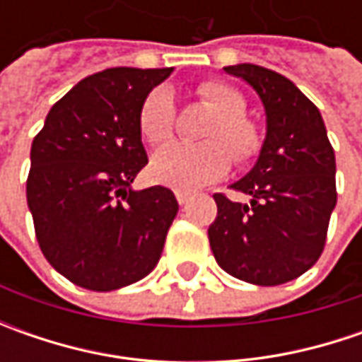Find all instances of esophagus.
I'll return each instance as SVG.
<instances>
[{
  "instance_id": "1",
  "label": "esophagus",
  "mask_w": 362,
  "mask_h": 362,
  "mask_svg": "<svg viewBox=\"0 0 362 362\" xmlns=\"http://www.w3.org/2000/svg\"><path fill=\"white\" fill-rule=\"evenodd\" d=\"M175 197H177V202H179V205H185V203L191 202V193H187V191H175Z\"/></svg>"
}]
</instances>
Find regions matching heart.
Wrapping results in <instances>:
<instances>
[{"instance_id": "1", "label": "heart", "mask_w": 362, "mask_h": 362, "mask_svg": "<svg viewBox=\"0 0 362 362\" xmlns=\"http://www.w3.org/2000/svg\"><path fill=\"white\" fill-rule=\"evenodd\" d=\"M197 96L214 110L203 127V143H171L153 155L151 177L167 187L193 191L221 179L230 171L231 155L238 165H250L259 157L266 134L259 122L245 115L247 103L238 88L221 80L199 84ZM173 92L157 86L148 92L139 112V129L151 145H160L175 131Z\"/></svg>"}]
</instances>
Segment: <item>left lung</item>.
<instances>
[{"label":"left lung","mask_w":362,"mask_h":362,"mask_svg":"<svg viewBox=\"0 0 362 362\" xmlns=\"http://www.w3.org/2000/svg\"><path fill=\"white\" fill-rule=\"evenodd\" d=\"M245 80L266 108V145L231 187L250 203L216 193L209 245L233 278L278 286L310 270L337 205V163L320 110L288 78L256 64L223 68Z\"/></svg>","instance_id":"obj_1"}]
</instances>
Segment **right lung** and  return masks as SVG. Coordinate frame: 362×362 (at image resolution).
<instances>
[{"label":"right lung","instance_id":"obj_1","mask_svg":"<svg viewBox=\"0 0 362 362\" xmlns=\"http://www.w3.org/2000/svg\"><path fill=\"white\" fill-rule=\"evenodd\" d=\"M173 68H108L49 108L32 143L28 207L49 264L72 284L110 292L159 262L179 211L167 187L132 191L145 167L139 112Z\"/></svg>","mask_w":362,"mask_h":362}]
</instances>
